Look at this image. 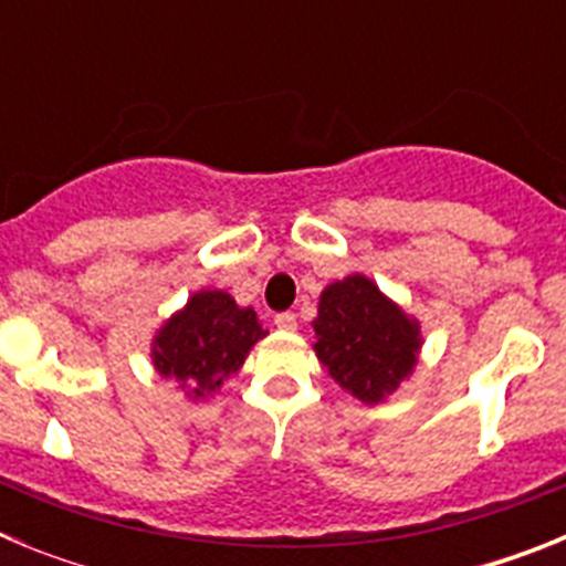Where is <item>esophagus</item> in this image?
I'll return each mask as SVG.
<instances>
[{"mask_svg": "<svg viewBox=\"0 0 566 566\" xmlns=\"http://www.w3.org/2000/svg\"><path fill=\"white\" fill-rule=\"evenodd\" d=\"M274 326L283 328V332H294V328H297V314H292V312L274 314Z\"/></svg>", "mask_w": 566, "mask_h": 566, "instance_id": "esophagus-1", "label": "esophagus"}]
</instances>
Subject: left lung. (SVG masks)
<instances>
[{
    "label": "left lung",
    "instance_id": "left-lung-1",
    "mask_svg": "<svg viewBox=\"0 0 566 566\" xmlns=\"http://www.w3.org/2000/svg\"><path fill=\"white\" fill-rule=\"evenodd\" d=\"M317 359L345 391L382 402L417 365L419 323L363 274L332 283L319 294L312 323Z\"/></svg>",
    "mask_w": 566,
    "mask_h": 566
}]
</instances>
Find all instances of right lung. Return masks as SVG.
<instances>
[{"label":"right lung","instance_id":"1","mask_svg":"<svg viewBox=\"0 0 566 566\" xmlns=\"http://www.w3.org/2000/svg\"><path fill=\"white\" fill-rule=\"evenodd\" d=\"M266 337L252 308H240L227 292H198L164 323L153 343L155 371L178 379L189 397L214 391Z\"/></svg>","mask_w":566,"mask_h":566}]
</instances>
